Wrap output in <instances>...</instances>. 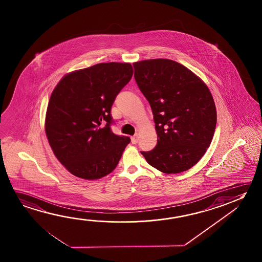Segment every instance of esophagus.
Listing matches in <instances>:
<instances>
[{
    "mask_svg": "<svg viewBox=\"0 0 262 262\" xmlns=\"http://www.w3.org/2000/svg\"><path fill=\"white\" fill-rule=\"evenodd\" d=\"M132 142H133V144H136L138 142V135L137 134H135L134 136L132 137Z\"/></svg>",
    "mask_w": 262,
    "mask_h": 262,
    "instance_id": "1",
    "label": "esophagus"
}]
</instances>
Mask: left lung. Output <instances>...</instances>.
I'll return each mask as SVG.
<instances>
[{
    "label": "left lung",
    "mask_w": 262,
    "mask_h": 262,
    "mask_svg": "<svg viewBox=\"0 0 262 262\" xmlns=\"http://www.w3.org/2000/svg\"><path fill=\"white\" fill-rule=\"evenodd\" d=\"M139 89L150 103L157 144L141 151L147 163L164 173L187 171L206 154L214 136L216 110L200 77L164 58L133 63Z\"/></svg>",
    "instance_id": "1"
}]
</instances>
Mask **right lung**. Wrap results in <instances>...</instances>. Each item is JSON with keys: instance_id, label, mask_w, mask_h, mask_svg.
<instances>
[{"instance_id": "obj_1", "label": "right lung", "mask_w": 262, "mask_h": 262, "mask_svg": "<svg viewBox=\"0 0 262 262\" xmlns=\"http://www.w3.org/2000/svg\"><path fill=\"white\" fill-rule=\"evenodd\" d=\"M129 63H100L64 75L45 120L54 155L73 176L97 180L116 168L129 137L112 133L114 99L133 77Z\"/></svg>"}]
</instances>
